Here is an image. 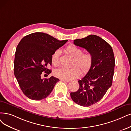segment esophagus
I'll return each instance as SVG.
<instances>
[{"label": "esophagus", "instance_id": "34e87169", "mask_svg": "<svg viewBox=\"0 0 131 131\" xmlns=\"http://www.w3.org/2000/svg\"><path fill=\"white\" fill-rule=\"evenodd\" d=\"M60 81H63V82H69V80H64V79H60Z\"/></svg>", "mask_w": 131, "mask_h": 131}]
</instances>
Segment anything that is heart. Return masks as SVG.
Segmentation results:
<instances>
[{
	"mask_svg": "<svg viewBox=\"0 0 131 131\" xmlns=\"http://www.w3.org/2000/svg\"><path fill=\"white\" fill-rule=\"evenodd\" d=\"M66 52L73 58L72 61L71 68H59L54 70L53 74L58 78L64 80H71L78 77L82 72L86 74L91 69L93 63V57L90 52H83L82 48L74 45H70L65 48ZM61 52L57 50L52 53L51 61L55 66L60 65ZM82 71H81V70Z\"/></svg>",
	"mask_w": 131,
	"mask_h": 131,
	"instance_id": "b5f03b06",
	"label": "heart"
}]
</instances>
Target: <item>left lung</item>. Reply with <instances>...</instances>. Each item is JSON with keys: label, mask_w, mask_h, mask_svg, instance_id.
<instances>
[{"label": "left lung", "mask_w": 131, "mask_h": 131, "mask_svg": "<svg viewBox=\"0 0 131 131\" xmlns=\"http://www.w3.org/2000/svg\"><path fill=\"white\" fill-rule=\"evenodd\" d=\"M74 44L84 48L93 57V63L89 73L78 80L79 88L70 93L74 102L88 107L98 102L112 84L115 59L112 47L96 35L74 40Z\"/></svg>", "instance_id": "left-lung-1"}]
</instances>
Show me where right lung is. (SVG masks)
<instances>
[{
	"mask_svg": "<svg viewBox=\"0 0 131 131\" xmlns=\"http://www.w3.org/2000/svg\"><path fill=\"white\" fill-rule=\"evenodd\" d=\"M68 41L58 40L48 34L35 32L24 37L18 43L14 61V73L23 93L34 100L46 98L59 81L54 77L41 79L42 72L51 70V56Z\"/></svg>",
	"mask_w": 131,
	"mask_h": 131,
	"instance_id": "1",
	"label": "right lung"
}]
</instances>
